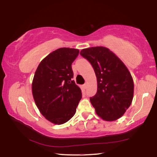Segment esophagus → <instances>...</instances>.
I'll list each match as a JSON object with an SVG mask.
<instances>
[{
	"label": "esophagus",
	"instance_id": "1",
	"mask_svg": "<svg viewBox=\"0 0 157 157\" xmlns=\"http://www.w3.org/2000/svg\"><path fill=\"white\" fill-rule=\"evenodd\" d=\"M82 87H83L84 89H86V87H87V84H84L83 85V86H82Z\"/></svg>",
	"mask_w": 157,
	"mask_h": 157
}]
</instances>
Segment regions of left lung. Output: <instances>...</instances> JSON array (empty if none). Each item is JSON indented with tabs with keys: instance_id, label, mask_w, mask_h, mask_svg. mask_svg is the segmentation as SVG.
Returning a JSON list of instances; mask_svg holds the SVG:
<instances>
[{
	"instance_id": "8db88e82",
	"label": "left lung",
	"mask_w": 157,
	"mask_h": 157,
	"mask_svg": "<svg viewBox=\"0 0 157 157\" xmlns=\"http://www.w3.org/2000/svg\"><path fill=\"white\" fill-rule=\"evenodd\" d=\"M94 69L98 89L90 98L96 113L103 120L116 121L129 107L134 95V82L123 62L105 47H91L80 51Z\"/></svg>"
}]
</instances>
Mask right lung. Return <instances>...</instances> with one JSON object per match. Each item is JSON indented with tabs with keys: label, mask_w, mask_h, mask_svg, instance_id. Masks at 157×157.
Returning a JSON list of instances; mask_svg holds the SVG:
<instances>
[{
	"label": "right lung",
	"mask_w": 157,
	"mask_h": 157,
	"mask_svg": "<svg viewBox=\"0 0 157 157\" xmlns=\"http://www.w3.org/2000/svg\"><path fill=\"white\" fill-rule=\"evenodd\" d=\"M79 50L61 48L41 61L32 84L36 105L48 121L57 124L68 121L75 115L82 91L73 80L71 64Z\"/></svg>",
	"instance_id": "add662e5"
}]
</instances>
